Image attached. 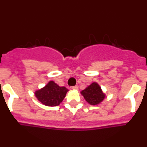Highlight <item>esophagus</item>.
I'll list each match as a JSON object with an SVG mask.
<instances>
[{
	"mask_svg": "<svg viewBox=\"0 0 147 147\" xmlns=\"http://www.w3.org/2000/svg\"><path fill=\"white\" fill-rule=\"evenodd\" d=\"M71 88H72L73 90H78V86L77 85H75V86H73Z\"/></svg>",
	"mask_w": 147,
	"mask_h": 147,
	"instance_id": "1",
	"label": "esophagus"
}]
</instances>
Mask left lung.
I'll list each match as a JSON object with an SVG mask.
<instances>
[{"label": "left lung", "instance_id": "8db88e82", "mask_svg": "<svg viewBox=\"0 0 147 147\" xmlns=\"http://www.w3.org/2000/svg\"><path fill=\"white\" fill-rule=\"evenodd\" d=\"M80 93L85 101L90 105H99L106 97V95L102 91L101 86L96 82L91 83Z\"/></svg>", "mask_w": 147, "mask_h": 147}]
</instances>
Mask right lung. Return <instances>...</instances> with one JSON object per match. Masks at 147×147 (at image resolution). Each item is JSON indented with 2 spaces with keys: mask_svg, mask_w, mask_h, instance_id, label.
<instances>
[{
  "mask_svg": "<svg viewBox=\"0 0 147 147\" xmlns=\"http://www.w3.org/2000/svg\"><path fill=\"white\" fill-rule=\"evenodd\" d=\"M67 91L65 87H60L54 81H49L43 88L35 90L34 96L42 105L55 107L60 105Z\"/></svg>",
  "mask_w": 147,
  "mask_h": 147,
  "instance_id": "add662e5",
  "label": "right lung"
}]
</instances>
